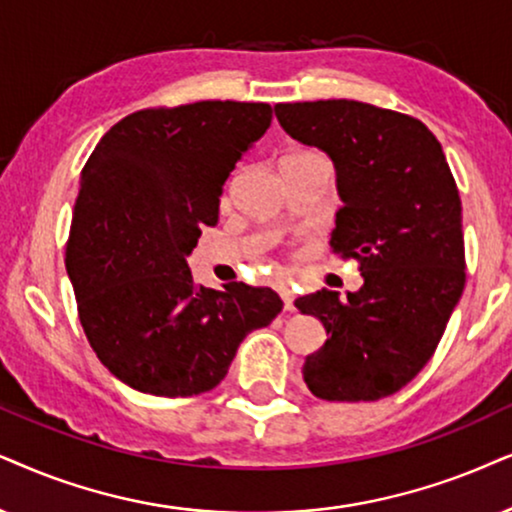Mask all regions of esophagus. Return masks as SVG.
I'll list each match as a JSON object with an SVG mask.
<instances>
[{
	"label": "esophagus",
	"instance_id": "1",
	"mask_svg": "<svg viewBox=\"0 0 512 512\" xmlns=\"http://www.w3.org/2000/svg\"><path fill=\"white\" fill-rule=\"evenodd\" d=\"M278 293H281V300H283V307L288 309V312H293L295 309V293H293V288L288 286V283H278Z\"/></svg>",
	"mask_w": 512,
	"mask_h": 512
}]
</instances>
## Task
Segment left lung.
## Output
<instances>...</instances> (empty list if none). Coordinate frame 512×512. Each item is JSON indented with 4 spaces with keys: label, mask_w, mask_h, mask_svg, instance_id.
<instances>
[{
    "label": "left lung",
    "mask_w": 512,
    "mask_h": 512,
    "mask_svg": "<svg viewBox=\"0 0 512 512\" xmlns=\"http://www.w3.org/2000/svg\"><path fill=\"white\" fill-rule=\"evenodd\" d=\"M295 141L335 167L342 208L331 248L361 264L364 286L297 297L328 340L302 366L326 401H375L428 364L465 286L461 198L442 144L423 122L371 103H276Z\"/></svg>",
    "instance_id": "1"
}]
</instances>
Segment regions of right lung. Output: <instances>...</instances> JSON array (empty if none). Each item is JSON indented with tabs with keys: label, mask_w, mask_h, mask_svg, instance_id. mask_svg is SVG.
I'll list each match as a JSON object with an SVG mask.
<instances>
[{
	"label": "right lung",
	"mask_w": 512,
	"mask_h": 512,
	"mask_svg": "<svg viewBox=\"0 0 512 512\" xmlns=\"http://www.w3.org/2000/svg\"><path fill=\"white\" fill-rule=\"evenodd\" d=\"M271 125L269 103L148 108L103 134L80 177L66 271L96 357L155 397L219 385L243 338L283 309L271 288L196 286L186 257L224 181Z\"/></svg>",
	"instance_id": "right-lung-1"
}]
</instances>
